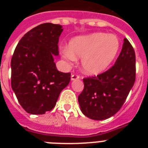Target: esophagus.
Segmentation results:
<instances>
[{"label":"esophagus","mask_w":148,"mask_h":148,"mask_svg":"<svg viewBox=\"0 0 148 148\" xmlns=\"http://www.w3.org/2000/svg\"><path fill=\"white\" fill-rule=\"evenodd\" d=\"M80 78V76L78 75H71V80L74 81V80H77V79H79Z\"/></svg>","instance_id":"1"}]
</instances>
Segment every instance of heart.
I'll use <instances>...</instances> for the list:
<instances>
[{"label": "heart", "mask_w": 148, "mask_h": 148, "mask_svg": "<svg viewBox=\"0 0 148 148\" xmlns=\"http://www.w3.org/2000/svg\"><path fill=\"white\" fill-rule=\"evenodd\" d=\"M120 48L116 36L102 32L78 36L72 39L69 47L62 49V57L67 63L82 58V71L87 75H99L113 62Z\"/></svg>", "instance_id": "obj_1"}]
</instances>
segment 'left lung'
<instances>
[{"instance_id": "1", "label": "left lung", "mask_w": 148, "mask_h": 148, "mask_svg": "<svg viewBox=\"0 0 148 148\" xmlns=\"http://www.w3.org/2000/svg\"><path fill=\"white\" fill-rule=\"evenodd\" d=\"M136 80V56L133 47L124 39L115 64L97 76L83 79L78 103L84 116L104 120L116 114L125 103Z\"/></svg>"}]
</instances>
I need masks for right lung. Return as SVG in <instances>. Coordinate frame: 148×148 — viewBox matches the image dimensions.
<instances>
[{
  "label": "right lung",
  "instance_id": "add662e5",
  "mask_svg": "<svg viewBox=\"0 0 148 148\" xmlns=\"http://www.w3.org/2000/svg\"><path fill=\"white\" fill-rule=\"evenodd\" d=\"M62 26L45 23L23 35L11 60V85L22 108L33 115L44 114L56 106L70 73L57 70L58 40Z\"/></svg>",
  "mask_w": 148,
  "mask_h": 148
}]
</instances>
